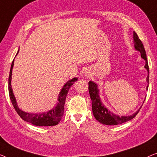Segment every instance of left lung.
I'll return each instance as SVG.
<instances>
[{
  "mask_svg": "<svg viewBox=\"0 0 157 157\" xmlns=\"http://www.w3.org/2000/svg\"><path fill=\"white\" fill-rule=\"evenodd\" d=\"M134 46L135 48L137 51H139L141 53V58L145 60L146 64L144 67L148 71V76L147 78V81L149 83V64H148L147 55H146L145 49L144 48V45L141 42V40L139 39L138 35L134 31ZM148 90V86L147 87ZM89 91L90 97H91L92 101V111L94 117L101 124H105V125H118L125 122L130 121L134 119L136 117L137 113H139V110L141 108L137 111L136 113L133 115L128 116V117H119V116L113 114L111 111H109L106 107H104V104H102L101 101L99 96H98V89H97V85L93 81H89Z\"/></svg>",
  "mask_w": 157,
  "mask_h": 157,
  "instance_id": "obj_1",
  "label": "left lung"
}]
</instances>
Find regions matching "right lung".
Instances as JSON below:
<instances>
[{"instance_id":"add662e5","label":"right lung","mask_w":157,"mask_h":157,"mask_svg":"<svg viewBox=\"0 0 157 157\" xmlns=\"http://www.w3.org/2000/svg\"><path fill=\"white\" fill-rule=\"evenodd\" d=\"M17 53V54H18ZM16 54V55H17ZM14 59L12 62L11 67H10L9 77H8V92H9V96L10 101H11L13 106L15 110L18 113V114L20 116V117L25 121L31 123L33 125L38 126H55L59 124V122L61 121L62 117L63 116L64 112V104H65L66 98L67 96V94L69 89L71 87V86L74 84L75 81H77V78H74L71 80L68 81L67 83L64 85V86L60 92L59 102L56 106L51 109L46 113H25L24 111H21L18 109L17 106L16 98L13 94V90L11 89V84H10V80H11V75H12V69L13 67Z\"/></svg>"}]
</instances>
